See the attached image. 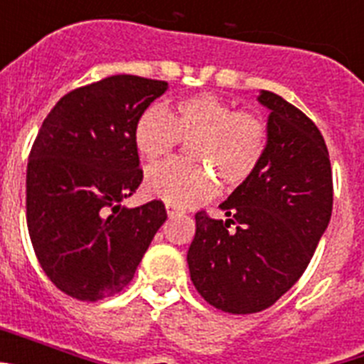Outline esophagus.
<instances>
[{
  "label": "esophagus",
  "mask_w": 364,
  "mask_h": 364,
  "mask_svg": "<svg viewBox=\"0 0 364 364\" xmlns=\"http://www.w3.org/2000/svg\"><path fill=\"white\" fill-rule=\"evenodd\" d=\"M166 210H167V215H169V217H173V215H176V213H180V211H182L178 205H173V204H167Z\"/></svg>",
  "instance_id": "obj_1"
}]
</instances>
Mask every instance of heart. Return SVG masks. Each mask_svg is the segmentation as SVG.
<instances>
[{
  "instance_id": "b5f03b06",
  "label": "heart",
  "mask_w": 364,
  "mask_h": 364,
  "mask_svg": "<svg viewBox=\"0 0 364 364\" xmlns=\"http://www.w3.org/2000/svg\"><path fill=\"white\" fill-rule=\"evenodd\" d=\"M189 142V160H169L151 167L146 189L173 205H193L215 195L218 184L231 191L255 175L268 149V125L252 111L211 92L186 96L167 114L149 107L134 125V144L149 162L164 159Z\"/></svg>"
}]
</instances>
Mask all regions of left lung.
I'll use <instances>...</instances> for the list:
<instances>
[{"instance_id":"obj_1","label":"left lung","mask_w":364,"mask_h":364,"mask_svg":"<svg viewBox=\"0 0 364 364\" xmlns=\"http://www.w3.org/2000/svg\"><path fill=\"white\" fill-rule=\"evenodd\" d=\"M259 102L272 111L264 160L220 204L228 220L195 215L188 252L198 294L235 315L266 310L290 290L332 217V166L317 125L275 92Z\"/></svg>"}]
</instances>
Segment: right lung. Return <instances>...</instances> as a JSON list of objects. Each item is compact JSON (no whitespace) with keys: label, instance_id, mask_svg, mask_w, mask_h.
Here are the masks:
<instances>
[{"label":"right lung","instance_id":"right-lung-1","mask_svg":"<svg viewBox=\"0 0 364 364\" xmlns=\"http://www.w3.org/2000/svg\"><path fill=\"white\" fill-rule=\"evenodd\" d=\"M167 82L117 74L60 98L27 166V226L41 269L58 290L100 301L134 277L166 222L162 200L122 208L144 178L134 125Z\"/></svg>","mask_w":364,"mask_h":364}]
</instances>
